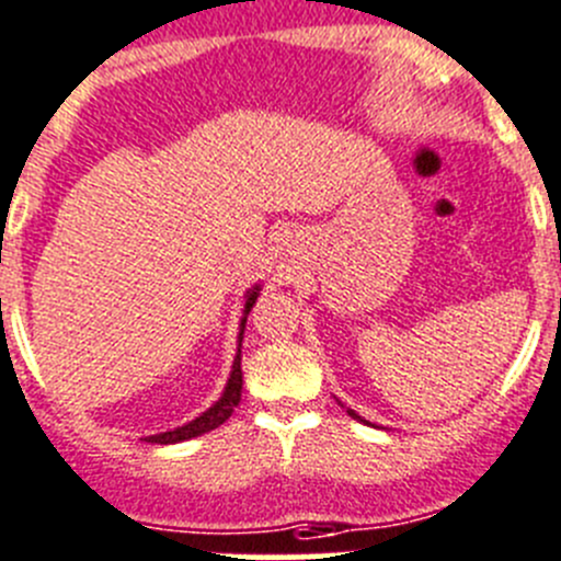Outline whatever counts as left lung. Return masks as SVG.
Returning a JSON list of instances; mask_svg holds the SVG:
<instances>
[{"label": "left lung", "mask_w": 561, "mask_h": 561, "mask_svg": "<svg viewBox=\"0 0 561 561\" xmlns=\"http://www.w3.org/2000/svg\"><path fill=\"white\" fill-rule=\"evenodd\" d=\"M346 413H350V416H352V419H360V416H357V413H355V411H346ZM360 422H363V419H360Z\"/></svg>", "instance_id": "1"}]
</instances>
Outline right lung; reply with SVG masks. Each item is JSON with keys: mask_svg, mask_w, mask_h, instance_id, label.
<instances>
[{"mask_svg": "<svg viewBox=\"0 0 561 561\" xmlns=\"http://www.w3.org/2000/svg\"><path fill=\"white\" fill-rule=\"evenodd\" d=\"M256 296H260V285H254L251 290H245V310H243V321H240V343H243V330H245V318H249L251 307H254ZM240 391H243V368H240V346H237V357L231 363V375L229 382H226L224 393H220V400L209 408V411L201 413L198 419H193L190 425L184 427H175V431L168 433H156V436H148L145 442L150 444H179L186 442V438H195V436H204V433L215 431L226 422V419L234 413L237 402H240Z\"/></svg>", "mask_w": 561, "mask_h": 561, "instance_id": "obj_1", "label": "right lung"}]
</instances>
